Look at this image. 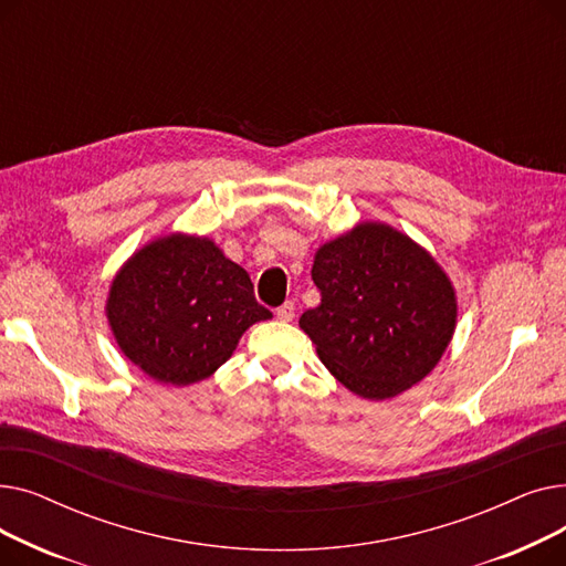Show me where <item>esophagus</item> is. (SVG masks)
I'll return each instance as SVG.
<instances>
[{"mask_svg": "<svg viewBox=\"0 0 566 566\" xmlns=\"http://www.w3.org/2000/svg\"><path fill=\"white\" fill-rule=\"evenodd\" d=\"M275 314H277V318H280V321H284V323H286V321H291V318L295 316V305H293L291 301H286L284 305H280V307H277V312H275Z\"/></svg>", "mask_w": 566, "mask_h": 566, "instance_id": "obj_1", "label": "esophagus"}]
</instances>
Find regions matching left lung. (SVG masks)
I'll return each mask as SVG.
<instances>
[{"label": "left lung", "mask_w": 566, "mask_h": 566, "mask_svg": "<svg viewBox=\"0 0 566 566\" xmlns=\"http://www.w3.org/2000/svg\"><path fill=\"white\" fill-rule=\"evenodd\" d=\"M312 280L321 305L301 316L321 363L365 399L422 380L448 348L457 301L440 265L408 235L360 224L325 243Z\"/></svg>", "instance_id": "left-lung-1"}]
</instances>
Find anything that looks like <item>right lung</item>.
I'll list each match as a JSON object with an SVG mask.
<instances>
[{"mask_svg":"<svg viewBox=\"0 0 566 566\" xmlns=\"http://www.w3.org/2000/svg\"><path fill=\"white\" fill-rule=\"evenodd\" d=\"M271 316L241 265L206 238L181 233L139 250L112 282L107 301L126 358L169 385L211 376L250 325Z\"/></svg>","mask_w":566,"mask_h":566,"instance_id":"right-lung-1","label":"right lung"}]
</instances>
